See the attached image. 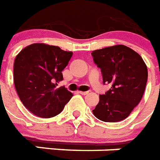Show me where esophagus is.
Segmentation results:
<instances>
[{
    "label": "esophagus",
    "mask_w": 160,
    "mask_h": 160,
    "mask_svg": "<svg viewBox=\"0 0 160 160\" xmlns=\"http://www.w3.org/2000/svg\"><path fill=\"white\" fill-rule=\"evenodd\" d=\"M78 93H79V94H82V95H86V94H88V92H82V91H78Z\"/></svg>",
    "instance_id": "34e87169"
}]
</instances>
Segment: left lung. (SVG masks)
<instances>
[{"label":"left lung","instance_id":"8db88e82","mask_svg":"<svg viewBox=\"0 0 160 160\" xmlns=\"http://www.w3.org/2000/svg\"><path fill=\"white\" fill-rule=\"evenodd\" d=\"M93 60L102 74L103 83L112 88L99 102L93 115L105 122L128 117L145 92L148 70L141 56L126 45L111 46L92 51Z\"/></svg>","mask_w":160,"mask_h":160}]
</instances>
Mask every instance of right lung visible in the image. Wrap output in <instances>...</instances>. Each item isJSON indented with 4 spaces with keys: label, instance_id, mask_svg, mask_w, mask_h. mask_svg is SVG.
<instances>
[{
    "label": "right lung",
    "instance_id": "1",
    "mask_svg": "<svg viewBox=\"0 0 160 160\" xmlns=\"http://www.w3.org/2000/svg\"><path fill=\"white\" fill-rule=\"evenodd\" d=\"M72 55V52L43 43L26 46L16 55L14 83L20 101L31 113L50 118L59 114L72 98V93L66 88H56Z\"/></svg>",
    "mask_w": 160,
    "mask_h": 160
}]
</instances>
